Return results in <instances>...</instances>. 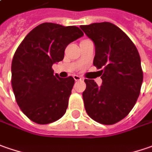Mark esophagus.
<instances>
[{
    "mask_svg": "<svg viewBox=\"0 0 152 152\" xmlns=\"http://www.w3.org/2000/svg\"><path fill=\"white\" fill-rule=\"evenodd\" d=\"M73 78H74V80H75V81H81V80L83 79L81 76H77V75H74V76H73Z\"/></svg>",
    "mask_w": 152,
    "mask_h": 152,
    "instance_id": "1",
    "label": "esophagus"
}]
</instances>
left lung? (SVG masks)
<instances>
[{
  "label": "left lung",
  "instance_id": "8db88e82",
  "mask_svg": "<svg viewBox=\"0 0 152 152\" xmlns=\"http://www.w3.org/2000/svg\"><path fill=\"white\" fill-rule=\"evenodd\" d=\"M80 28L95 45L94 65L101 69L102 79L100 87L94 80H84L85 110L95 122L115 124L129 115L140 94L143 71L139 52L113 23H94Z\"/></svg>",
  "mask_w": 152,
  "mask_h": 152
}]
</instances>
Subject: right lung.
Returning a JSON list of instances; mask_svg holds the SVG:
<instances>
[{
  "mask_svg": "<svg viewBox=\"0 0 152 152\" xmlns=\"http://www.w3.org/2000/svg\"><path fill=\"white\" fill-rule=\"evenodd\" d=\"M83 36L76 26L43 23L17 48L12 61V88L17 104L32 122L48 124L64 115L75 80L54 75L52 66L63 60L69 43Z\"/></svg>",
  "mask_w": 152,
  "mask_h": 152,
  "instance_id": "right-lung-1",
  "label": "right lung"
}]
</instances>
